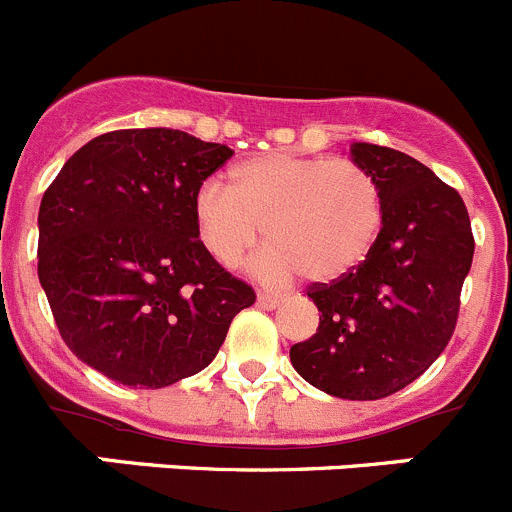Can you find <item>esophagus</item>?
<instances>
[{
	"instance_id": "obj_1",
	"label": "esophagus",
	"mask_w": 512,
	"mask_h": 512,
	"mask_svg": "<svg viewBox=\"0 0 512 512\" xmlns=\"http://www.w3.org/2000/svg\"><path fill=\"white\" fill-rule=\"evenodd\" d=\"M256 304H259L261 309H276V306L281 304V296H279V294H269V291H264V294H259V299H256Z\"/></svg>"
}]
</instances>
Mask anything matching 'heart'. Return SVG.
<instances>
[{
  "label": "heart",
  "mask_w": 512,
  "mask_h": 512,
  "mask_svg": "<svg viewBox=\"0 0 512 512\" xmlns=\"http://www.w3.org/2000/svg\"><path fill=\"white\" fill-rule=\"evenodd\" d=\"M228 178L231 188L208 180L193 198L198 241L221 266H236L266 233L256 274L329 284L367 259L382 228L377 183L352 160L274 150L238 160Z\"/></svg>",
  "instance_id": "b5f03b06"
}]
</instances>
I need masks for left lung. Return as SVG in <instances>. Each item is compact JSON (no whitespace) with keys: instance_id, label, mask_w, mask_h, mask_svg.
Returning <instances> with one entry per match:
<instances>
[{"instance_id":"8db88e82","label":"left lung","mask_w":512,"mask_h":512,"mask_svg":"<svg viewBox=\"0 0 512 512\" xmlns=\"http://www.w3.org/2000/svg\"><path fill=\"white\" fill-rule=\"evenodd\" d=\"M349 158L377 183L382 228L357 269L311 286L319 329L289 357L316 389L364 402L415 382L447 347L475 241L460 193L420 160L372 143Z\"/></svg>"}]
</instances>
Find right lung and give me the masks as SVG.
<instances>
[{"instance_id": "add662e5", "label": "right lung", "mask_w": 512, "mask_h": 512, "mask_svg": "<svg viewBox=\"0 0 512 512\" xmlns=\"http://www.w3.org/2000/svg\"><path fill=\"white\" fill-rule=\"evenodd\" d=\"M233 155L183 130H115L82 145L40 203L37 274L87 367L158 389L213 362L256 301L208 256L193 223L203 180Z\"/></svg>"}]
</instances>
